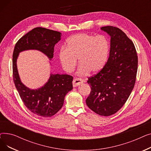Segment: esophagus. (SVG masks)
I'll use <instances>...</instances> for the list:
<instances>
[{
    "mask_svg": "<svg viewBox=\"0 0 151 151\" xmlns=\"http://www.w3.org/2000/svg\"><path fill=\"white\" fill-rule=\"evenodd\" d=\"M83 83V81L80 78H75L73 81V86L74 88L77 87L78 86L80 85Z\"/></svg>",
    "mask_w": 151,
    "mask_h": 151,
    "instance_id": "34e87169",
    "label": "esophagus"
}]
</instances>
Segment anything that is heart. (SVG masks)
<instances>
[{
    "instance_id": "1",
    "label": "heart",
    "mask_w": 151,
    "mask_h": 151,
    "mask_svg": "<svg viewBox=\"0 0 151 151\" xmlns=\"http://www.w3.org/2000/svg\"><path fill=\"white\" fill-rule=\"evenodd\" d=\"M109 51L110 43L106 37L78 34L67 40L66 47H62L58 56L62 67L67 72L75 70L78 59L81 65L78 73L85 75L89 71L92 73L100 72L108 60Z\"/></svg>"
}]
</instances>
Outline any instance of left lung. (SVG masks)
Wrapping results in <instances>:
<instances>
[{"label": "left lung", "instance_id": "8db88e82", "mask_svg": "<svg viewBox=\"0 0 151 151\" xmlns=\"http://www.w3.org/2000/svg\"><path fill=\"white\" fill-rule=\"evenodd\" d=\"M101 30L111 37L110 51L105 66L88 78L91 87L86 105L97 114L108 116L125 104L134 88L138 69V56L132 41L122 30L113 26Z\"/></svg>", "mask_w": 151, "mask_h": 151}]
</instances>
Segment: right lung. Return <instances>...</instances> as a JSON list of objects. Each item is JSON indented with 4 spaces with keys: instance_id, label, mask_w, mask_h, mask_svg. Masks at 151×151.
Masks as SVG:
<instances>
[{
    "instance_id": "obj_1",
    "label": "right lung",
    "mask_w": 151,
    "mask_h": 151,
    "mask_svg": "<svg viewBox=\"0 0 151 151\" xmlns=\"http://www.w3.org/2000/svg\"><path fill=\"white\" fill-rule=\"evenodd\" d=\"M61 39V33L43 27H36L21 37L16 43L13 53V81L24 104L35 114L51 117L61 109L66 94L73 89V77L68 75L50 74L41 88L29 89L24 84L18 73L17 59L19 52L26 50L41 51L51 60L54 47Z\"/></svg>"
}]
</instances>
